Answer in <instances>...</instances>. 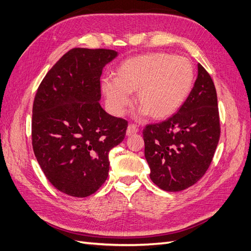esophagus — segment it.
Wrapping results in <instances>:
<instances>
[{
  "instance_id": "obj_1",
  "label": "esophagus",
  "mask_w": 251,
  "mask_h": 251,
  "mask_svg": "<svg viewBox=\"0 0 251 251\" xmlns=\"http://www.w3.org/2000/svg\"><path fill=\"white\" fill-rule=\"evenodd\" d=\"M138 132V128L135 125H128L126 128V136H132L133 134H136Z\"/></svg>"
}]
</instances>
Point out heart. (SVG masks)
<instances>
[{
    "mask_svg": "<svg viewBox=\"0 0 251 251\" xmlns=\"http://www.w3.org/2000/svg\"><path fill=\"white\" fill-rule=\"evenodd\" d=\"M195 78L192 63L185 57L157 52L128 58L116 71V78H104L102 92L110 110L123 115L136 93L139 115L165 119L176 113L191 94Z\"/></svg>",
    "mask_w": 251,
    "mask_h": 251,
    "instance_id": "1",
    "label": "heart"
}]
</instances>
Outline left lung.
Returning a JSON list of instances; mask_svg holds the SVG:
<instances>
[{
  "label": "left lung",
  "mask_w": 251,
  "mask_h": 251,
  "mask_svg": "<svg viewBox=\"0 0 251 251\" xmlns=\"http://www.w3.org/2000/svg\"><path fill=\"white\" fill-rule=\"evenodd\" d=\"M216 88L198 64V77L176 114L142 132L150 178L166 192H180L197 183L209 168L220 139Z\"/></svg>",
  "instance_id": "left-lung-1"
}]
</instances>
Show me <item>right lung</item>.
I'll return each instance as SVG.
<instances>
[{"label":"right lung","mask_w":251,"mask_h":251,"mask_svg":"<svg viewBox=\"0 0 251 251\" xmlns=\"http://www.w3.org/2000/svg\"><path fill=\"white\" fill-rule=\"evenodd\" d=\"M116 56L110 49L73 48L36 91L34 155L50 183L72 197L85 198L104 183L109 151L125 139L127 121L110 115L100 103L102 69Z\"/></svg>","instance_id":"1"}]
</instances>
